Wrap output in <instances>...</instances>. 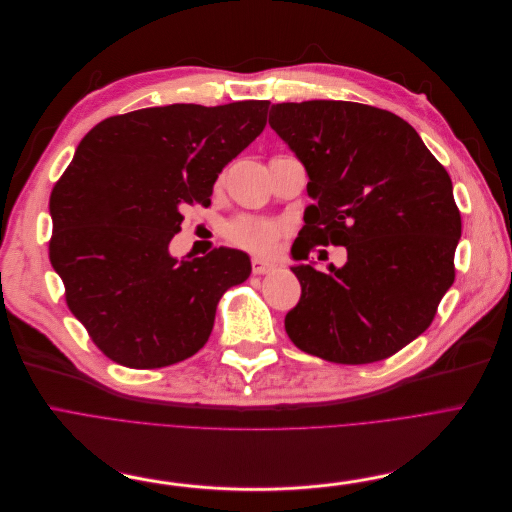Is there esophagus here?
Here are the masks:
<instances>
[{"label":"esophagus","instance_id":"obj_1","mask_svg":"<svg viewBox=\"0 0 512 512\" xmlns=\"http://www.w3.org/2000/svg\"><path fill=\"white\" fill-rule=\"evenodd\" d=\"M275 269L273 262H264L260 258H252V273L254 275H269Z\"/></svg>","mask_w":512,"mask_h":512}]
</instances>
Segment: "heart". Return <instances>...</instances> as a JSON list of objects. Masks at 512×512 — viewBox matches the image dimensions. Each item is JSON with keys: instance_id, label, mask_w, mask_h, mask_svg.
<instances>
[{"instance_id": "obj_1", "label": "heart", "mask_w": 512, "mask_h": 512, "mask_svg": "<svg viewBox=\"0 0 512 512\" xmlns=\"http://www.w3.org/2000/svg\"><path fill=\"white\" fill-rule=\"evenodd\" d=\"M285 229V223L275 221V218L243 214L229 223L227 237L241 250H248L256 256H273L279 250Z\"/></svg>"}]
</instances>
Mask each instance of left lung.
Here are the masks:
<instances>
[{"instance_id": "1", "label": "left lung", "mask_w": 512, "mask_h": 512, "mask_svg": "<svg viewBox=\"0 0 512 512\" xmlns=\"http://www.w3.org/2000/svg\"><path fill=\"white\" fill-rule=\"evenodd\" d=\"M271 129L306 166L296 260L344 246L342 269L294 266L302 298L285 331L302 352L339 364L394 356L433 321L454 283L460 212L446 168L400 116L356 102L277 104Z\"/></svg>"}]
</instances>
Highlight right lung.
<instances>
[{
	"instance_id": "1",
	"label": "right lung",
	"mask_w": 512,
	"mask_h": 512,
	"mask_svg": "<svg viewBox=\"0 0 512 512\" xmlns=\"http://www.w3.org/2000/svg\"><path fill=\"white\" fill-rule=\"evenodd\" d=\"M269 102L173 104L95 125L52 189L50 260L91 342L129 369L196 354L218 300L252 273L248 254L214 248L177 260L168 243L185 206H210L218 173L262 133Z\"/></svg>"
}]
</instances>
